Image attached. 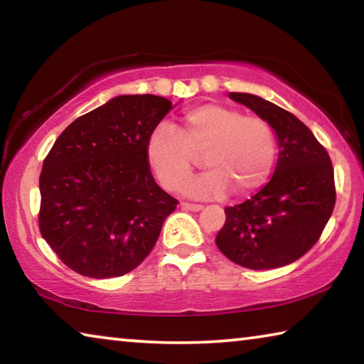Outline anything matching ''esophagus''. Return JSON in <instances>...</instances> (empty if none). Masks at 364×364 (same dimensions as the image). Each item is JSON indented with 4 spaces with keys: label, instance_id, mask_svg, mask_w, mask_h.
I'll list each match as a JSON object with an SVG mask.
<instances>
[{
    "label": "esophagus",
    "instance_id": "34e87169",
    "mask_svg": "<svg viewBox=\"0 0 364 364\" xmlns=\"http://www.w3.org/2000/svg\"><path fill=\"white\" fill-rule=\"evenodd\" d=\"M181 208H184V210H191V212H199L204 208V205L191 204V202H181Z\"/></svg>",
    "mask_w": 364,
    "mask_h": 364
}]
</instances>
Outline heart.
I'll return each mask as SVG.
<instances>
[{
    "mask_svg": "<svg viewBox=\"0 0 364 364\" xmlns=\"http://www.w3.org/2000/svg\"><path fill=\"white\" fill-rule=\"evenodd\" d=\"M180 122L178 133L159 127L146 143V160L164 188L183 189L199 156L208 171L188 184L189 196L212 199L230 189L242 197L267 183L278 154L269 122L213 102L186 109Z\"/></svg>",
    "mask_w": 364,
    "mask_h": 364,
    "instance_id": "heart-1",
    "label": "heart"
}]
</instances>
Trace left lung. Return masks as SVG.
Masks as SVG:
<instances>
[{
  "label": "left lung",
  "instance_id": "1",
  "mask_svg": "<svg viewBox=\"0 0 364 364\" xmlns=\"http://www.w3.org/2000/svg\"><path fill=\"white\" fill-rule=\"evenodd\" d=\"M269 122L279 159L263 189L226 207L217 247L249 269H273L304 257L321 237L336 205L334 168L328 151L305 123L276 104L247 93H230Z\"/></svg>",
  "mask_w": 364,
  "mask_h": 364
}]
</instances>
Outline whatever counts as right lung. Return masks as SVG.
Segmentation results:
<instances>
[{
  "label": "right lung",
  "mask_w": 364,
  "mask_h": 364,
  "mask_svg": "<svg viewBox=\"0 0 364 364\" xmlns=\"http://www.w3.org/2000/svg\"><path fill=\"white\" fill-rule=\"evenodd\" d=\"M170 109L162 96L114 97L72 122L48 152L40 232L75 273L123 276L156 245L178 200L154 180L146 143Z\"/></svg>",
  "instance_id": "right-lung-1"
}]
</instances>
